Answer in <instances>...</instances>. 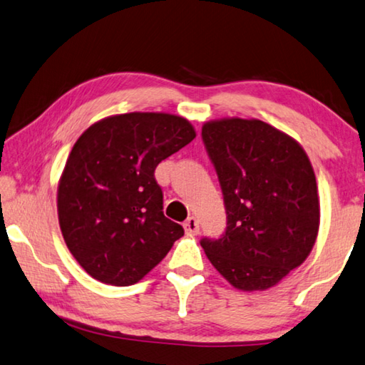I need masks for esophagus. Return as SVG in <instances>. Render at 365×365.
Segmentation results:
<instances>
[{
	"instance_id": "1",
	"label": "esophagus",
	"mask_w": 365,
	"mask_h": 365,
	"mask_svg": "<svg viewBox=\"0 0 365 365\" xmlns=\"http://www.w3.org/2000/svg\"><path fill=\"white\" fill-rule=\"evenodd\" d=\"M185 230H187V234H192V235H196L200 232V224H198V219L196 217H188L187 221H185L183 224Z\"/></svg>"
}]
</instances>
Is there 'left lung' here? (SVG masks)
<instances>
[{"mask_svg": "<svg viewBox=\"0 0 365 365\" xmlns=\"http://www.w3.org/2000/svg\"><path fill=\"white\" fill-rule=\"evenodd\" d=\"M201 136L221 183L227 227L221 239L200 244L234 287H273L305 262L317 240L320 203L307 154L255 118L207 121Z\"/></svg>", "mask_w": 365, "mask_h": 365, "instance_id": "8db88e82", "label": "left lung"}]
</instances>
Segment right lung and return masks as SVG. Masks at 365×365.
I'll return each mask as SVG.
<instances>
[{
	"label": "right lung",
	"instance_id": "add662e5",
	"mask_svg": "<svg viewBox=\"0 0 365 365\" xmlns=\"http://www.w3.org/2000/svg\"><path fill=\"white\" fill-rule=\"evenodd\" d=\"M195 136L188 120L158 112L113 115L79 136L58 183V221L94 279L136 284L183 235L164 216L154 170Z\"/></svg>",
	"mask_w": 365,
	"mask_h": 365
}]
</instances>
